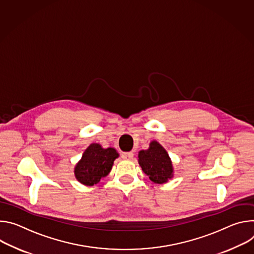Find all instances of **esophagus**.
<instances>
[{
    "label": "esophagus",
    "mask_w": 254,
    "mask_h": 254,
    "mask_svg": "<svg viewBox=\"0 0 254 254\" xmlns=\"http://www.w3.org/2000/svg\"><path fill=\"white\" fill-rule=\"evenodd\" d=\"M122 157H123L124 159L130 160V159L133 158V153H132V152H124V153L122 154Z\"/></svg>",
    "instance_id": "obj_1"
}]
</instances>
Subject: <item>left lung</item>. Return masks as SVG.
I'll return each mask as SVG.
<instances>
[{"mask_svg": "<svg viewBox=\"0 0 254 254\" xmlns=\"http://www.w3.org/2000/svg\"><path fill=\"white\" fill-rule=\"evenodd\" d=\"M138 161L143 173L157 184H164L173 177V164L164 148L156 141H152L149 149L141 150Z\"/></svg>", "mask_w": 254, "mask_h": 254, "instance_id": "8db88e82", "label": "left lung"}]
</instances>
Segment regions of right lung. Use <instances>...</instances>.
I'll return each instance as SVG.
<instances>
[{
    "label": "right lung",
    "mask_w": 254,
    "mask_h": 254,
    "mask_svg": "<svg viewBox=\"0 0 254 254\" xmlns=\"http://www.w3.org/2000/svg\"><path fill=\"white\" fill-rule=\"evenodd\" d=\"M119 156L114 148L104 149L100 144H91L83 152L74 168L77 181L86 186H94L108 176L114 160Z\"/></svg>",
    "instance_id": "obj_1"
}]
</instances>
